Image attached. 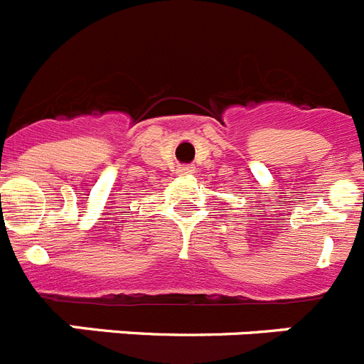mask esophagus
I'll list each match as a JSON object with an SVG mask.
<instances>
[{
  "label": "esophagus",
  "instance_id": "34e87169",
  "mask_svg": "<svg viewBox=\"0 0 364 364\" xmlns=\"http://www.w3.org/2000/svg\"><path fill=\"white\" fill-rule=\"evenodd\" d=\"M179 176H191V173H196L194 164H185V166H179Z\"/></svg>",
  "mask_w": 364,
  "mask_h": 364
}]
</instances>
